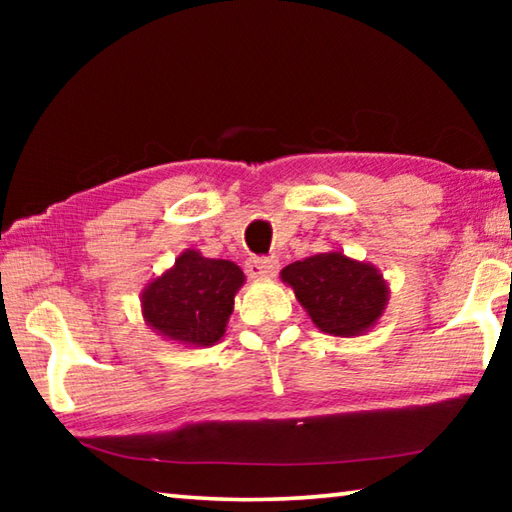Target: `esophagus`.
Listing matches in <instances>:
<instances>
[{"instance_id":"esophagus-1","label":"esophagus","mask_w":512,"mask_h":512,"mask_svg":"<svg viewBox=\"0 0 512 512\" xmlns=\"http://www.w3.org/2000/svg\"><path fill=\"white\" fill-rule=\"evenodd\" d=\"M277 271H280L277 259L250 257L246 262V273H248V277H253V280H266V277H275Z\"/></svg>"}]
</instances>
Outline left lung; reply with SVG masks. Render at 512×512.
<instances>
[{
	"mask_svg": "<svg viewBox=\"0 0 512 512\" xmlns=\"http://www.w3.org/2000/svg\"><path fill=\"white\" fill-rule=\"evenodd\" d=\"M282 282L296 293L311 323L329 336L352 339L370 332L388 305V282L370 262L343 253L311 255L282 268Z\"/></svg>",
	"mask_w": 512,
	"mask_h": 512,
	"instance_id": "obj_1",
	"label": "left lung"
}]
</instances>
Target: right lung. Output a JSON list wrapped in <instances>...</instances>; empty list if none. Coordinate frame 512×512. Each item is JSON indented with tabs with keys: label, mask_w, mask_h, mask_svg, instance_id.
<instances>
[{
	"label": "right lung",
	"mask_w": 512,
	"mask_h": 512,
	"mask_svg": "<svg viewBox=\"0 0 512 512\" xmlns=\"http://www.w3.org/2000/svg\"><path fill=\"white\" fill-rule=\"evenodd\" d=\"M246 275L230 259H210L187 248L142 289V316L155 334L183 348L219 343Z\"/></svg>",
	"instance_id": "add662e5"
}]
</instances>
